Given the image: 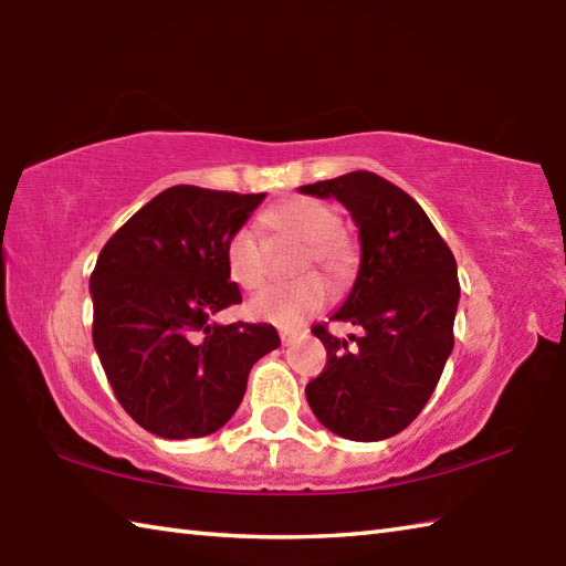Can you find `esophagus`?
Returning <instances> with one entry per match:
<instances>
[{"label": "esophagus", "mask_w": 566, "mask_h": 566, "mask_svg": "<svg viewBox=\"0 0 566 566\" xmlns=\"http://www.w3.org/2000/svg\"><path fill=\"white\" fill-rule=\"evenodd\" d=\"M296 335H298V333H294V331H280V338H282V345H292V343L296 340Z\"/></svg>", "instance_id": "esophagus-1"}]
</instances>
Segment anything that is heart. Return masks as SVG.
I'll return each instance as SVG.
<instances>
[{
	"label": "heart",
	"mask_w": 566,
	"mask_h": 566,
	"mask_svg": "<svg viewBox=\"0 0 566 566\" xmlns=\"http://www.w3.org/2000/svg\"><path fill=\"white\" fill-rule=\"evenodd\" d=\"M264 226L276 235H290L304 240L306 250L302 252L298 270H308L316 264L328 276H343L353 262V248L340 231V219L333 207L318 199L296 197L280 203L262 216ZM226 264L233 280L243 290H258L268 276V262H264V243L252 226H240L226 243ZM326 284L321 276L308 274L292 284H276L260 292L250 302L252 316L274 323L280 328H296L316 314L326 304Z\"/></svg>",
	"instance_id": "heart-1"
}]
</instances>
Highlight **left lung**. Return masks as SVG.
<instances>
[{
    "label": "left lung",
    "mask_w": 566,
    "mask_h": 566,
    "mask_svg": "<svg viewBox=\"0 0 566 566\" xmlns=\"http://www.w3.org/2000/svg\"><path fill=\"white\" fill-rule=\"evenodd\" d=\"M338 199L359 231V268L331 321L363 328L350 350L326 326L314 335L328 363L306 384L311 411L331 432L387 440L423 411L454 345L457 262L418 201L375 172H347L298 187Z\"/></svg>",
    "instance_id": "8db88e82"
}]
</instances>
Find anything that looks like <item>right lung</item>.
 Listing matches in <instances>:
<instances>
[{
    "mask_svg": "<svg viewBox=\"0 0 566 566\" xmlns=\"http://www.w3.org/2000/svg\"><path fill=\"white\" fill-rule=\"evenodd\" d=\"M262 199L177 185L99 252L90 276L94 350L118 403L155 436L187 440L223 428L252 365L280 347L268 323L211 321L243 302L226 243Z\"/></svg>",
    "mask_w": 566,
    "mask_h": 566,
    "instance_id": "right-lung-1",
    "label": "right lung"
}]
</instances>
